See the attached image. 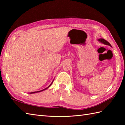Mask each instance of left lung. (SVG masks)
I'll list each match as a JSON object with an SVG mask.
<instances>
[{
    "label": "left lung",
    "instance_id": "left-lung-1",
    "mask_svg": "<svg viewBox=\"0 0 125 125\" xmlns=\"http://www.w3.org/2000/svg\"><path fill=\"white\" fill-rule=\"evenodd\" d=\"M98 41H100L102 42V43L105 44H106V45H108V46H111V45L110 44V43H109V42H107L106 40H104V39H100L98 40Z\"/></svg>",
    "mask_w": 125,
    "mask_h": 125
}]
</instances>
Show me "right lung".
Segmentation results:
<instances>
[{
  "instance_id": "right-lung-1",
  "label": "right lung",
  "mask_w": 125,
  "mask_h": 125,
  "mask_svg": "<svg viewBox=\"0 0 125 125\" xmlns=\"http://www.w3.org/2000/svg\"><path fill=\"white\" fill-rule=\"evenodd\" d=\"M52 85V84H50V85L48 86V87H49L50 85ZM48 87H47V88L46 89H43V90H41V91H35V92H31V94H34V93H36V92H40V91H43V90H46V89H47V88H48Z\"/></svg>"
}]
</instances>
